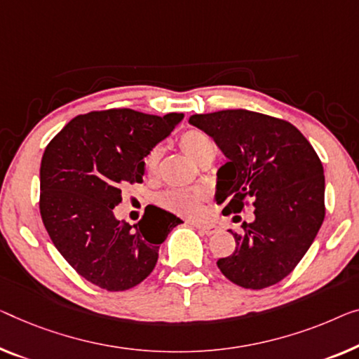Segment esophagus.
<instances>
[{"mask_svg": "<svg viewBox=\"0 0 359 359\" xmlns=\"http://www.w3.org/2000/svg\"><path fill=\"white\" fill-rule=\"evenodd\" d=\"M196 229H200V232L206 235H214L219 232V227L216 224H196Z\"/></svg>", "mask_w": 359, "mask_h": 359, "instance_id": "esophagus-1", "label": "esophagus"}]
</instances>
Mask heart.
<instances>
[{"mask_svg": "<svg viewBox=\"0 0 359 359\" xmlns=\"http://www.w3.org/2000/svg\"><path fill=\"white\" fill-rule=\"evenodd\" d=\"M179 145L182 151L198 165L208 161V159H212L214 153H216V145H214L212 138L201 130H187L180 137ZM159 161H161V149L154 148L148 153L145 159V168L149 175H154L158 172ZM159 201L169 211L180 214V216L198 217L201 212L203 195L190 194V191L184 190H172L164 194Z\"/></svg>", "mask_w": 359, "mask_h": 359, "instance_id": "obj_1", "label": "heart"}]
</instances>
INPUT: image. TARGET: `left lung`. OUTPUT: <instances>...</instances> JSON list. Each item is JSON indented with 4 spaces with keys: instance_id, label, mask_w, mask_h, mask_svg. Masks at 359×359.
I'll use <instances>...</instances> for the list:
<instances>
[{
    "instance_id": "1",
    "label": "left lung",
    "mask_w": 359,
    "mask_h": 359,
    "mask_svg": "<svg viewBox=\"0 0 359 359\" xmlns=\"http://www.w3.org/2000/svg\"><path fill=\"white\" fill-rule=\"evenodd\" d=\"M189 122L229 159L217 170L222 212L255 206V221L243 222V232L231 231L237 247L217 267L243 288L274 285L295 269L323 226L325 180L318 153L295 126L261 112L226 109Z\"/></svg>"
}]
</instances>
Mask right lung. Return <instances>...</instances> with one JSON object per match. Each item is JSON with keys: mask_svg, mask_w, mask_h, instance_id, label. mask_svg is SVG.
Wrapping results in <instances>:
<instances>
[{"mask_svg": "<svg viewBox=\"0 0 359 359\" xmlns=\"http://www.w3.org/2000/svg\"><path fill=\"white\" fill-rule=\"evenodd\" d=\"M184 114L127 108L80 114L48 143L40 165V214L62 258L108 292L135 287L151 274L158 250L182 224L153 206L140 222L117 221L112 210L128 184H142L147 154Z\"/></svg>", "mask_w": 359, "mask_h": 359, "instance_id": "add662e5", "label": "right lung"}]
</instances>
